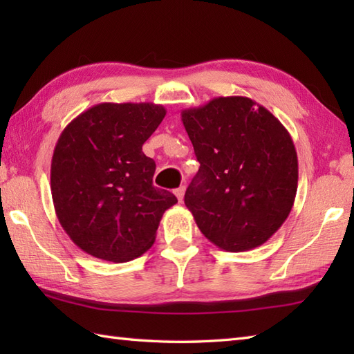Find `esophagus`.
Returning a JSON list of instances; mask_svg holds the SVG:
<instances>
[{
  "label": "esophagus",
  "mask_w": 354,
  "mask_h": 354,
  "mask_svg": "<svg viewBox=\"0 0 354 354\" xmlns=\"http://www.w3.org/2000/svg\"><path fill=\"white\" fill-rule=\"evenodd\" d=\"M175 194H176L178 201H179V202H183V199H184V194H185V187H184V185H183V187H179V189H176V190H175Z\"/></svg>",
  "instance_id": "1"
}]
</instances>
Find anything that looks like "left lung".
I'll use <instances>...</instances> for the list:
<instances>
[{"label": "left lung", "instance_id": "left-lung-1", "mask_svg": "<svg viewBox=\"0 0 354 354\" xmlns=\"http://www.w3.org/2000/svg\"><path fill=\"white\" fill-rule=\"evenodd\" d=\"M181 118L201 167L184 202L199 230L225 251L257 248L288 219L298 158L288 129L248 97H216Z\"/></svg>", "mask_w": 354, "mask_h": 354}]
</instances>
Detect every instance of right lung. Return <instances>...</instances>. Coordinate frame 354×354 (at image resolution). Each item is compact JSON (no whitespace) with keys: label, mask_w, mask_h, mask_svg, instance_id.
Instances as JSON below:
<instances>
[{"label":"right lung","mask_w":354,"mask_h":354,"mask_svg":"<svg viewBox=\"0 0 354 354\" xmlns=\"http://www.w3.org/2000/svg\"><path fill=\"white\" fill-rule=\"evenodd\" d=\"M165 109L153 103H100L62 131L51 160V196L66 234L95 259L123 263L153 245L175 194L153 187L155 161L142 145Z\"/></svg>","instance_id":"add662e5"}]
</instances>
